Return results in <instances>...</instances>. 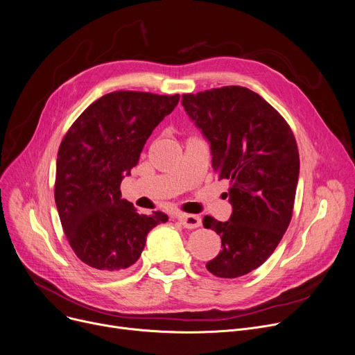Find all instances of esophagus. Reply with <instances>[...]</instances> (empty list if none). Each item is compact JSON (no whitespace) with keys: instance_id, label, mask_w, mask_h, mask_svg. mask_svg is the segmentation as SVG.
<instances>
[{"instance_id":"34e87169","label":"esophagus","mask_w":355,"mask_h":355,"mask_svg":"<svg viewBox=\"0 0 355 355\" xmlns=\"http://www.w3.org/2000/svg\"><path fill=\"white\" fill-rule=\"evenodd\" d=\"M178 220L183 225L186 229H196L202 225V219L195 214H179Z\"/></svg>"}]
</instances>
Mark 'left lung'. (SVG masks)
Here are the masks:
<instances>
[{
  "label": "left lung",
  "mask_w": 355,
  "mask_h": 355,
  "mask_svg": "<svg viewBox=\"0 0 355 355\" xmlns=\"http://www.w3.org/2000/svg\"><path fill=\"white\" fill-rule=\"evenodd\" d=\"M182 105L210 144L219 180H230V219H203L222 239L206 268L222 279L244 276L271 256L290 225L300 172L295 138L276 109L244 87L184 94Z\"/></svg>",
  "instance_id": "1"
}]
</instances>
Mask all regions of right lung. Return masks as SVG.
<instances>
[{
    "instance_id": "obj_1",
    "label": "right lung",
    "mask_w": 355,
    "mask_h": 355,
    "mask_svg": "<svg viewBox=\"0 0 355 355\" xmlns=\"http://www.w3.org/2000/svg\"><path fill=\"white\" fill-rule=\"evenodd\" d=\"M178 102L179 95L106 94L79 115L60 145L53 195L61 225L76 257L101 275L136 263L148 233L168 222L162 211H136L121 198V182Z\"/></svg>"
}]
</instances>
